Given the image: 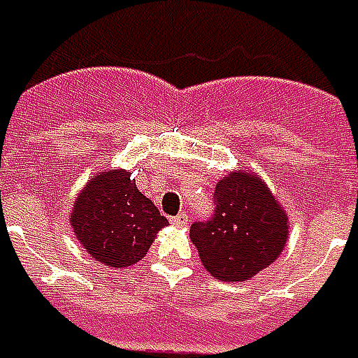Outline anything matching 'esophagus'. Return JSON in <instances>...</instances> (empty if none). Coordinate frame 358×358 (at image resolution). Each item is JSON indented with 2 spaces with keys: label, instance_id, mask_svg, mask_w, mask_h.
<instances>
[{
  "label": "esophagus",
  "instance_id": "1",
  "mask_svg": "<svg viewBox=\"0 0 358 358\" xmlns=\"http://www.w3.org/2000/svg\"><path fill=\"white\" fill-rule=\"evenodd\" d=\"M171 222L174 226H186L187 224V215L186 213H180L178 217H172Z\"/></svg>",
  "mask_w": 358,
  "mask_h": 358
}]
</instances>
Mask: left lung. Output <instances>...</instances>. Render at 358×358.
<instances>
[{"instance_id": "8db88e82", "label": "left lung", "mask_w": 358, "mask_h": 358, "mask_svg": "<svg viewBox=\"0 0 358 358\" xmlns=\"http://www.w3.org/2000/svg\"><path fill=\"white\" fill-rule=\"evenodd\" d=\"M189 238L217 280L243 282L276 261L287 241V215L253 172L236 171L215 187V213Z\"/></svg>"}]
</instances>
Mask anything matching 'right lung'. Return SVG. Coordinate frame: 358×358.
<instances>
[{
    "label": "right lung",
    "instance_id": "1",
    "mask_svg": "<svg viewBox=\"0 0 358 358\" xmlns=\"http://www.w3.org/2000/svg\"><path fill=\"white\" fill-rule=\"evenodd\" d=\"M74 236L95 261L126 268L141 261L157 232L169 224L130 172H99L78 194L71 213Z\"/></svg>",
    "mask_w": 358,
    "mask_h": 358
}]
</instances>
